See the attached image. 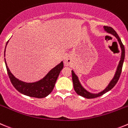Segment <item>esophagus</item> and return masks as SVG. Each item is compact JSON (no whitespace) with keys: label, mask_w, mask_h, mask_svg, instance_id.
Instances as JSON below:
<instances>
[{"label":"esophagus","mask_w":128,"mask_h":128,"mask_svg":"<svg viewBox=\"0 0 128 128\" xmlns=\"http://www.w3.org/2000/svg\"><path fill=\"white\" fill-rule=\"evenodd\" d=\"M64 65L67 66H70L72 63V57L70 54H66L65 56V57L64 58Z\"/></svg>","instance_id":"1"}]
</instances>
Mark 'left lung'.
<instances>
[{
	"mask_svg": "<svg viewBox=\"0 0 128 128\" xmlns=\"http://www.w3.org/2000/svg\"><path fill=\"white\" fill-rule=\"evenodd\" d=\"M104 30L106 31L107 33H110V34H112L113 36L116 37L118 40V42H119V45H120V48H121V56H120V61H119V64L118 66V68H117V70L116 71V73L114 74V78H112V80L110 82V83H108V86L103 91L100 92L98 93V94H92V93L89 92L88 91H87L86 90L84 89L83 88V86L82 85V84L80 83V81H79L78 77L76 76V74L74 73L73 70L71 71L72 72V82H73V86H74V89L75 92H76V94L78 95H80V96H83L84 98H94L98 97L100 96H102V95H104V94L107 93V92L110 91L112 88H113V87L116 85L117 83H118V80H119V77H120V73H121L122 68V65H123L124 60V57H125V50H124V46L123 44L122 43L121 40H120V38L118 36V33L116 32V31L114 30L113 28H112L110 26H104Z\"/></svg>",
	"mask_w": 128,
	"mask_h": 128,
	"instance_id": "8db88e82",
	"label": "left lung"
}]
</instances>
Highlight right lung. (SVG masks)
Masks as SVG:
<instances>
[{
	"mask_svg": "<svg viewBox=\"0 0 128 128\" xmlns=\"http://www.w3.org/2000/svg\"><path fill=\"white\" fill-rule=\"evenodd\" d=\"M8 42H7L6 45H8ZM4 59L8 74L10 78V82L14 88L21 94L31 97H35L38 98L46 97L52 92L54 88L57 78L64 67L63 62H60V63L52 69L42 80L34 83H26L17 79L11 73L6 61V58Z\"/></svg>",
	"mask_w": 128,
	"mask_h": 128,
	"instance_id": "1",
	"label": "right lung"
}]
</instances>
